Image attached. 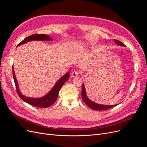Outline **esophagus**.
Listing matches in <instances>:
<instances>
[{"label": "esophagus", "mask_w": 147, "mask_h": 147, "mask_svg": "<svg viewBox=\"0 0 147 147\" xmlns=\"http://www.w3.org/2000/svg\"><path fill=\"white\" fill-rule=\"evenodd\" d=\"M78 75V72L77 71H74V72L71 74V76L72 77H76Z\"/></svg>", "instance_id": "obj_1"}]
</instances>
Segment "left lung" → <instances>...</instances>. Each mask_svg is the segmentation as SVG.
I'll return each instance as SVG.
<instances>
[{
    "mask_svg": "<svg viewBox=\"0 0 147 147\" xmlns=\"http://www.w3.org/2000/svg\"><path fill=\"white\" fill-rule=\"evenodd\" d=\"M114 41L117 44H118V45L125 47V45H124L122 42H121L119 40H114ZM82 99H83V101L84 102V103H85L88 106L90 107L91 109H92L93 110H108L110 109H112V108L114 107L117 105H101V104H96V103H95V102H92L91 100L89 99L86 96L85 88H84L83 83V87H82Z\"/></svg>",
    "mask_w": 147,
    "mask_h": 147,
    "instance_id": "8db88e82",
    "label": "left lung"
}]
</instances>
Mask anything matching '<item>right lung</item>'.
Here are the masks:
<instances>
[{
    "label": "right lung",
    "instance_id": "right-lung-1",
    "mask_svg": "<svg viewBox=\"0 0 147 147\" xmlns=\"http://www.w3.org/2000/svg\"><path fill=\"white\" fill-rule=\"evenodd\" d=\"M51 38L48 36V35L45 34H35L33 35H31L30 36L26 37L23 41L20 42L17 47H18L22 44H24L25 43H27L30 41L32 40H40V41H43V40H51ZM13 71V77L14 79V82L15 83V86L16 88V91L18 92V94L20 96V98L31 105H33L35 107H42V108H47L48 107L51 106L53 104L56 100L57 98V96H58V93L61 90V87L63 86V84L67 81L70 77L69 73H67L65 74L63 77H62L58 81H57L55 85L54 86L51 90L49 92L48 94L45 96H44L40 98H32V97H27L24 96L21 94V92L20 91V89L18 88V84L17 80L16 79V77L14 72V70L13 67H12Z\"/></svg>",
    "mask_w": 147,
    "mask_h": 147
}]
</instances>
